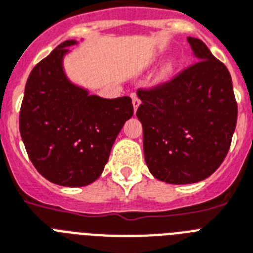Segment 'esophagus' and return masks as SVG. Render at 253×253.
<instances>
[{
    "mask_svg": "<svg viewBox=\"0 0 253 253\" xmlns=\"http://www.w3.org/2000/svg\"><path fill=\"white\" fill-rule=\"evenodd\" d=\"M132 103H133V110H134V114H136L137 108H138L139 104H141V100H139V98L136 94H132Z\"/></svg>",
    "mask_w": 253,
    "mask_h": 253,
    "instance_id": "34e87169",
    "label": "esophagus"
}]
</instances>
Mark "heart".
<instances>
[{
  "label": "heart",
  "instance_id": "heart-1",
  "mask_svg": "<svg viewBox=\"0 0 253 253\" xmlns=\"http://www.w3.org/2000/svg\"><path fill=\"white\" fill-rule=\"evenodd\" d=\"M173 69H175V61L173 60H169L163 64V66L161 68L158 73V80L161 82H165V81L169 80V77L172 76Z\"/></svg>",
  "mask_w": 253,
  "mask_h": 253
}]
</instances>
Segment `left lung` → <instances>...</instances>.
<instances>
[{
    "mask_svg": "<svg viewBox=\"0 0 253 253\" xmlns=\"http://www.w3.org/2000/svg\"><path fill=\"white\" fill-rule=\"evenodd\" d=\"M187 40L195 64L161 87L137 92L145 161L155 179L169 184L197 183L215 172L238 117L227 68L203 40Z\"/></svg>",
    "mask_w": 253,
    "mask_h": 253,
    "instance_id": "left-lung-1",
    "label": "left lung"
}]
</instances>
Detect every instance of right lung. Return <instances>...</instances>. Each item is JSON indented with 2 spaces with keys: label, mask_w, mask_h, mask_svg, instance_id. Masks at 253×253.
I'll use <instances>...</instances> for the list:
<instances>
[{
  "label": "right lung",
  "mask_w": 253,
  "mask_h": 253,
  "mask_svg": "<svg viewBox=\"0 0 253 253\" xmlns=\"http://www.w3.org/2000/svg\"><path fill=\"white\" fill-rule=\"evenodd\" d=\"M84 40V39H82ZM66 40L32 69L24 88L19 130L38 172L62 187H84L102 175L117 134L133 116L129 96L104 99L66 76Z\"/></svg>",
  "instance_id": "add662e5"
}]
</instances>
